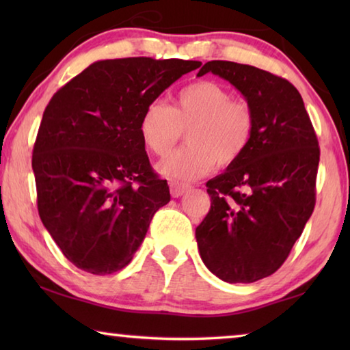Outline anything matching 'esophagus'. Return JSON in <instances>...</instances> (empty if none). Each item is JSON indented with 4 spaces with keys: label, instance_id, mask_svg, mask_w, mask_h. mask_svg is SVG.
<instances>
[{
    "label": "esophagus",
    "instance_id": "obj_1",
    "mask_svg": "<svg viewBox=\"0 0 350 350\" xmlns=\"http://www.w3.org/2000/svg\"><path fill=\"white\" fill-rule=\"evenodd\" d=\"M170 188H171V196L173 198H180L189 189V187L185 185V183H179V182H171Z\"/></svg>",
    "mask_w": 350,
    "mask_h": 350
}]
</instances>
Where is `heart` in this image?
Segmentation results:
<instances>
[{
    "mask_svg": "<svg viewBox=\"0 0 350 350\" xmlns=\"http://www.w3.org/2000/svg\"><path fill=\"white\" fill-rule=\"evenodd\" d=\"M253 114L215 81L191 83L176 94L173 108L154 100L142 112L139 133L148 151L167 156L188 129V145L157 165L174 180H196L219 167H230L245 152L253 134Z\"/></svg>",
    "mask_w": 350,
    "mask_h": 350,
    "instance_id": "obj_1",
    "label": "heart"
}]
</instances>
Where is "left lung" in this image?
<instances>
[{
  "label": "left lung",
  "instance_id": "obj_1",
  "mask_svg": "<svg viewBox=\"0 0 350 350\" xmlns=\"http://www.w3.org/2000/svg\"><path fill=\"white\" fill-rule=\"evenodd\" d=\"M211 72L238 90L253 114L245 152L206 182L208 215L196 228L200 258L225 282L248 284L281 267L315 206L319 148L298 90L248 64L213 60Z\"/></svg>",
  "mask_w": 350,
  "mask_h": 350
}]
</instances>
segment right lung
<instances>
[{"label":"right lung","mask_w":350,"mask_h":350,"mask_svg":"<svg viewBox=\"0 0 350 350\" xmlns=\"http://www.w3.org/2000/svg\"><path fill=\"white\" fill-rule=\"evenodd\" d=\"M200 62L100 60L46 106L32 170L41 222L75 267L109 275L131 262L170 202L139 133L142 112Z\"/></svg>","instance_id":"right-lung-1"}]
</instances>
